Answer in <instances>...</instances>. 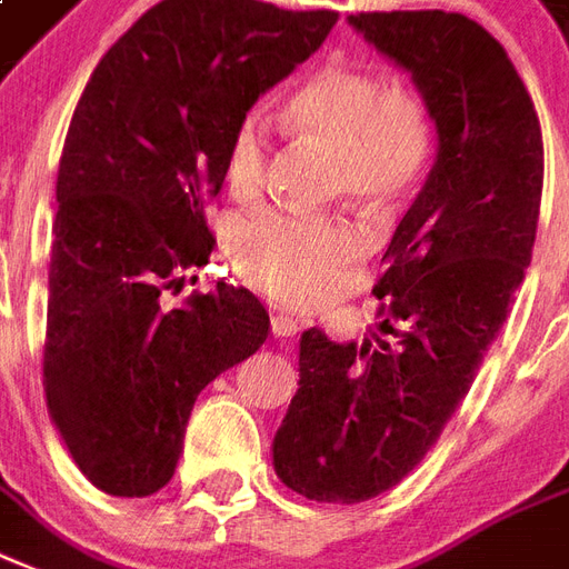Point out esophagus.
Returning <instances> with one entry per match:
<instances>
[{
    "mask_svg": "<svg viewBox=\"0 0 569 569\" xmlns=\"http://www.w3.org/2000/svg\"><path fill=\"white\" fill-rule=\"evenodd\" d=\"M269 327H272V336H276V339H290V336H297V332H300V320L290 318V315H284V311H272Z\"/></svg>",
    "mask_w": 569,
    "mask_h": 569,
    "instance_id": "1",
    "label": "esophagus"
}]
</instances>
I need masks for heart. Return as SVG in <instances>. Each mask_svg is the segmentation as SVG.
Returning <instances> with one entry per match:
<instances>
[{"instance_id":"b5f03b06","label":"heart","mask_w":569,"mask_h":569,"mask_svg":"<svg viewBox=\"0 0 569 569\" xmlns=\"http://www.w3.org/2000/svg\"><path fill=\"white\" fill-rule=\"evenodd\" d=\"M284 117L300 134L332 152V188L350 198L387 203L426 168L431 128L426 110L405 89H383L381 77L330 62L290 96ZM269 122L246 110L233 122L221 173L237 200H254L267 186ZM366 249L360 228L341 216L260 212L230 233V254L242 279L272 300L318 306Z\"/></svg>"}]
</instances>
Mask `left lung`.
Masks as SVG:
<instances>
[{
	"label": "left lung",
	"instance_id": "obj_1",
	"mask_svg": "<svg viewBox=\"0 0 569 569\" xmlns=\"http://www.w3.org/2000/svg\"><path fill=\"white\" fill-rule=\"evenodd\" d=\"M411 71L438 158L383 254L371 293L396 341L300 339V390L272 441L281 482L360 503L422 462L468 396L531 263L543 134L522 77L480 23L447 11L350 14Z\"/></svg>",
	"mask_w": 569,
	"mask_h": 569
}]
</instances>
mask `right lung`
Masks as SVG:
<instances>
[{"label":"right lung","mask_w":569,"mask_h":569,"mask_svg":"<svg viewBox=\"0 0 569 569\" xmlns=\"http://www.w3.org/2000/svg\"><path fill=\"white\" fill-rule=\"evenodd\" d=\"M336 11L161 0L89 77L59 158L44 392L77 468L147 498L177 471L200 390L267 341L254 293L219 281L168 309L203 267L209 200L237 122L330 36Z\"/></svg>","instance_id":"right-lung-1"}]
</instances>
